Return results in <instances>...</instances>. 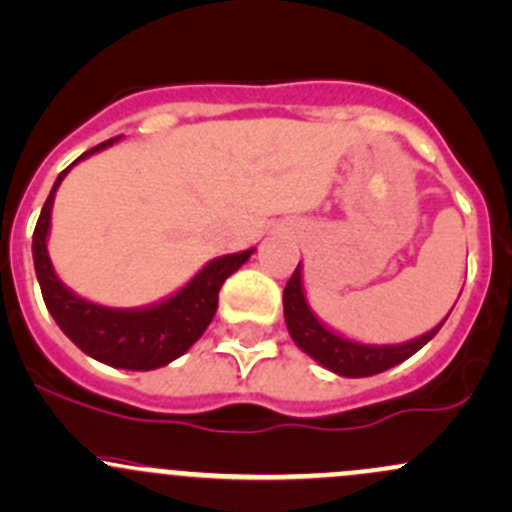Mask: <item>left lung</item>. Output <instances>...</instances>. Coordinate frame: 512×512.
<instances>
[{
	"instance_id": "1",
	"label": "left lung",
	"mask_w": 512,
	"mask_h": 512,
	"mask_svg": "<svg viewBox=\"0 0 512 512\" xmlns=\"http://www.w3.org/2000/svg\"><path fill=\"white\" fill-rule=\"evenodd\" d=\"M282 304H285V322L292 342L297 344L304 354L312 356L319 366H324V369H329L337 376H347V379H361V376L381 374V371L406 361L409 356H414L418 349L426 347V344L436 337L438 329L443 327V322H446L448 314H451L448 312L436 327L428 329L426 334H418V337L409 339V342H356V339L344 337L342 332H337V329H332L329 324H324L322 319L314 314V309L309 307L307 292H304L302 262H299L297 270L289 277L285 294H282Z\"/></svg>"
}]
</instances>
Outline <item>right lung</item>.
Listing matches in <instances>:
<instances>
[{"label": "right lung", "mask_w": 512, "mask_h": 512, "mask_svg": "<svg viewBox=\"0 0 512 512\" xmlns=\"http://www.w3.org/2000/svg\"><path fill=\"white\" fill-rule=\"evenodd\" d=\"M118 138L91 148L79 156L64 173H59L44 208H41L39 223L34 227L32 255L36 280L49 314L59 324L61 332L76 344L91 359L113 369L126 371H151L170 364L183 356L203 337L208 324L218 312V294L232 272L240 270L255 247L242 252H232L210 260L200 267L183 287L175 289L168 297L158 299L143 307H106V304L91 302L69 289L56 275L49 257V230H51V208H54L56 190L71 168L94 153L106 151Z\"/></svg>", "instance_id": "add662e5"}]
</instances>
